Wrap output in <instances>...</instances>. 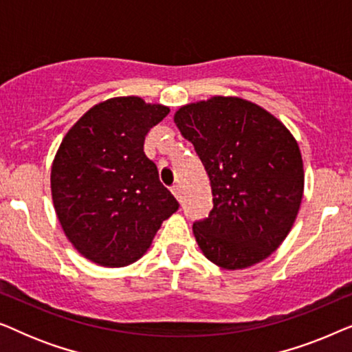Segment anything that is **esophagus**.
<instances>
[{
  "mask_svg": "<svg viewBox=\"0 0 352 352\" xmlns=\"http://www.w3.org/2000/svg\"><path fill=\"white\" fill-rule=\"evenodd\" d=\"M171 192H173V195H175L177 200H181V187H179V184L173 186L171 187Z\"/></svg>",
  "mask_w": 352,
  "mask_h": 352,
  "instance_id": "obj_1",
  "label": "esophagus"
}]
</instances>
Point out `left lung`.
<instances>
[{
    "label": "left lung",
    "instance_id": "8db88e82",
    "mask_svg": "<svg viewBox=\"0 0 352 352\" xmlns=\"http://www.w3.org/2000/svg\"><path fill=\"white\" fill-rule=\"evenodd\" d=\"M175 123L210 177L213 210L192 228L201 252L230 271L266 259L301 205L305 171L295 138L267 110L224 96L184 105Z\"/></svg>",
    "mask_w": 352,
    "mask_h": 352
}]
</instances>
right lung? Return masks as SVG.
I'll return each mask as SVG.
<instances>
[{
	"label": "right lung",
	"instance_id": "obj_1",
	"mask_svg": "<svg viewBox=\"0 0 352 352\" xmlns=\"http://www.w3.org/2000/svg\"><path fill=\"white\" fill-rule=\"evenodd\" d=\"M170 109L113 98L89 109L62 139L51 168L56 214L72 245L99 266L123 267L151 247L179 208L144 153Z\"/></svg>",
	"mask_w": 352,
	"mask_h": 352
}]
</instances>
